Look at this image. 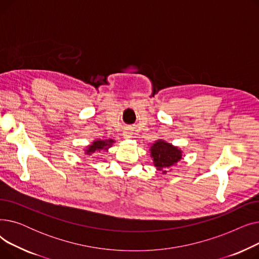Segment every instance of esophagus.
<instances>
[{
  "mask_svg": "<svg viewBox=\"0 0 259 259\" xmlns=\"http://www.w3.org/2000/svg\"><path fill=\"white\" fill-rule=\"evenodd\" d=\"M124 137H125V138H130V137H131V132L128 131V130H127V131H124Z\"/></svg>",
  "mask_w": 259,
  "mask_h": 259,
  "instance_id": "34e87169",
  "label": "esophagus"
}]
</instances>
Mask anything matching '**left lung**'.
I'll use <instances>...</instances> for the list:
<instances>
[{
	"label": "left lung",
	"instance_id": "1",
	"mask_svg": "<svg viewBox=\"0 0 259 259\" xmlns=\"http://www.w3.org/2000/svg\"><path fill=\"white\" fill-rule=\"evenodd\" d=\"M151 156L154 166L162 173H166V168L173 166L182 158V152L178 147H173L164 141H157L151 147Z\"/></svg>",
	"mask_w": 259,
	"mask_h": 259
}]
</instances>
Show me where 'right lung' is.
Returning <instances> with one entry per match:
<instances>
[{"label":"right lung","mask_w":259,"mask_h":259,"mask_svg":"<svg viewBox=\"0 0 259 259\" xmlns=\"http://www.w3.org/2000/svg\"><path fill=\"white\" fill-rule=\"evenodd\" d=\"M112 141H95L92 143L91 146L88 147V150H86V153L88 155H92L93 153H95L97 151L102 150V149H107L108 147H110L112 145Z\"/></svg>","instance_id":"add662e5"}]
</instances>
